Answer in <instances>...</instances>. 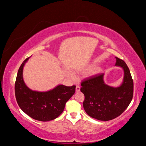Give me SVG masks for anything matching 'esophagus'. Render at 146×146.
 Wrapping results in <instances>:
<instances>
[{
  "label": "esophagus",
  "instance_id": "34e87169",
  "mask_svg": "<svg viewBox=\"0 0 146 146\" xmlns=\"http://www.w3.org/2000/svg\"><path fill=\"white\" fill-rule=\"evenodd\" d=\"M76 90L77 92H79L80 91V87L79 85H77L76 86Z\"/></svg>",
  "mask_w": 146,
  "mask_h": 146
}]
</instances>
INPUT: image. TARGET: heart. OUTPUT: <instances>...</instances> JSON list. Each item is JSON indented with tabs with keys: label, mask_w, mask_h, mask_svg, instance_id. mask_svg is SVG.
Returning a JSON list of instances; mask_svg holds the SVG:
<instances>
[{
	"label": "heart",
	"mask_w": 146,
	"mask_h": 146,
	"mask_svg": "<svg viewBox=\"0 0 146 146\" xmlns=\"http://www.w3.org/2000/svg\"><path fill=\"white\" fill-rule=\"evenodd\" d=\"M69 76H70V77H72V78H74V75H73L72 74H70H70H69Z\"/></svg>",
	"instance_id": "b5f03b06"
}]
</instances>
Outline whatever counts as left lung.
Listing matches in <instances>:
<instances>
[{
    "label": "left lung",
    "mask_w": 146,
    "mask_h": 146,
    "mask_svg": "<svg viewBox=\"0 0 146 146\" xmlns=\"http://www.w3.org/2000/svg\"><path fill=\"white\" fill-rule=\"evenodd\" d=\"M115 65L124 71L122 85L113 88L105 84L104 73L84 79L80 91L85 95L83 108L92 118L107 121L118 117L130 104L133 96V81L125 61L116 57Z\"/></svg>",
    "instance_id": "obj_1"
}]
</instances>
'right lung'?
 <instances>
[{"mask_svg": "<svg viewBox=\"0 0 146 146\" xmlns=\"http://www.w3.org/2000/svg\"><path fill=\"white\" fill-rule=\"evenodd\" d=\"M26 58L17 72L15 91L16 99L21 109L28 116L39 121H52L63 113L66 103L76 92V85H60L47 92L31 90L23 80V71Z\"/></svg>", "mask_w": 146, "mask_h": 146, "instance_id": "1", "label": "right lung"}]
</instances>
